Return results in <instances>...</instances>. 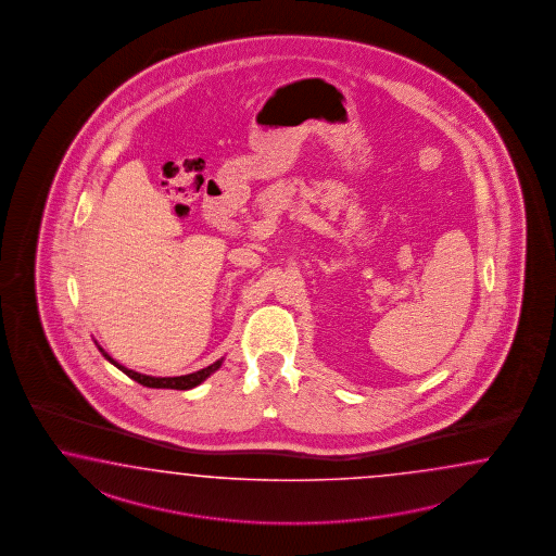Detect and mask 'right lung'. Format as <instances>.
I'll return each mask as SVG.
<instances>
[{
  "mask_svg": "<svg viewBox=\"0 0 556 556\" xmlns=\"http://www.w3.org/2000/svg\"><path fill=\"white\" fill-rule=\"evenodd\" d=\"M94 344H97V342H94ZM97 348L101 350V354L105 356L106 361L111 362L113 366H117V368H119L121 372H125L129 378H134L136 382L143 384V387H148V389L190 391V389H194L198 384H202L208 376L214 375V372L223 366V361H225V358H220V361H216L214 364H211V366H206V368H202V370H198V372H192V375L164 376V378H162V376L141 375V372H136V370H129V368H125V366L115 361V358H111L101 345L97 344Z\"/></svg>",
  "mask_w": 556,
  "mask_h": 556,
  "instance_id": "add662e5",
  "label": "right lung"
}]
</instances>
